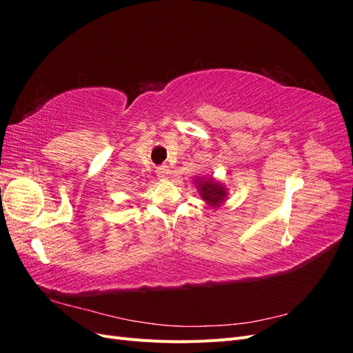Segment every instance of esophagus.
<instances>
[{
  "instance_id": "esophagus-1",
  "label": "esophagus",
  "mask_w": 353,
  "mask_h": 353,
  "mask_svg": "<svg viewBox=\"0 0 353 353\" xmlns=\"http://www.w3.org/2000/svg\"><path fill=\"white\" fill-rule=\"evenodd\" d=\"M156 174H157L159 178H169L170 174H172V170L169 169L168 165H162V166H159V168L156 169Z\"/></svg>"
}]
</instances>
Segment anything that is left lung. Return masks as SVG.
<instances>
[{
    "instance_id": "obj_1",
    "label": "left lung",
    "mask_w": 353,
    "mask_h": 353,
    "mask_svg": "<svg viewBox=\"0 0 353 353\" xmlns=\"http://www.w3.org/2000/svg\"><path fill=\"white\" fill-rule=\"evenodd\" d=\"M197 187L201 199L206 200L210 206H219V203H222L227 196L225 187H221L218 183H213L212 179L199 181Z\"/></svg>"
}]
</instances>
